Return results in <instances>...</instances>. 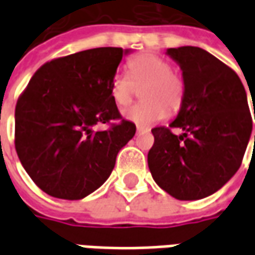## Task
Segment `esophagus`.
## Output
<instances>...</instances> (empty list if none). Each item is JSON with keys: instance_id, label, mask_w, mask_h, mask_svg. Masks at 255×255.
Wrapping results in <instances>:
<instances>
[{"instance_id": "1", "label": "esophagus", "mask_w": 255, "mask_h": 255, "mask_svg": "<svg viewBox=\"0 0 255 255\" xmlns=\"http://www.w3.org/2000/svg\"><path fill=\"white\" fill-rule=\"evenodd\" d=\"M150 128L147 127H140V126H138L136 127V133H143V132H149Z\"/></svg>"}]
</instances>
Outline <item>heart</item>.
Wrapping results in <instances>:
<instances>
[{
  "label": "heart",
  "mask_w": 255,
  "mask_h": 255,
  "mask_svg": "<svg viewBox=\"0 0 255 255\" xmlns=\"http://www.w3.org/2000/svg\"><path fill=\"white\" fill-rule=\"evenodd\" d=\"M129 76L116 73L111 82V95L119 108H126L142 89L140 97L143 102L131 106L124 112V117L139 126H151L171 113L180 111L184 95L186 82L180 72L172 69L166 58L154 53H142L129 60Z\"/></svg>",
  "instance_id": "heart-1"
}]
</instances>
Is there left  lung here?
Here are the masks:
<instances>
[{"mask_svg": "<svg viewBox=\"0 0 255 255\" xmlns=\"http://www.w3.org/2000/svg\"><path fill=\"white\" fill-rule=\"evenodd\" d=\"M168 54L182 68L186 95L176 120L151 129L154 144L147 164L164 191L194 201L212 195L239 169L253 117L246 90L232 68L201 47L168 49ZM172 128L185 132L175 135Z\"/></svg>", "mask_w": 255, "mask_h": 255, "instance_id": "1", "label": "left lung"}]
</instances>
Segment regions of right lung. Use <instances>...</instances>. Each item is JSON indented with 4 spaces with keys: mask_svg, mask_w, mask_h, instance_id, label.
Returning a JSON list of instances; mask_svg holds the SVG:
<instances>
[{
    "mask_svg": "<svg viewBox=\"0 0 255 255\" xmlns=\"http://www.w3.org/2000/svg\"><path fill=\"white\" fill-rule=\"evenodd\" d=\"M127 52L95 47L54 58L32 75L20 94L14 147L42 191L60 199H82L111 176L119 150L136 131L111 95L112 79ZM100 122L110 128L93 131Z\"/></svg>",
    "mask_w": 255,
    "mask_h": 255,
    "instance_id": "add662e5",
    "label": "right lung"
}]
</instances>
